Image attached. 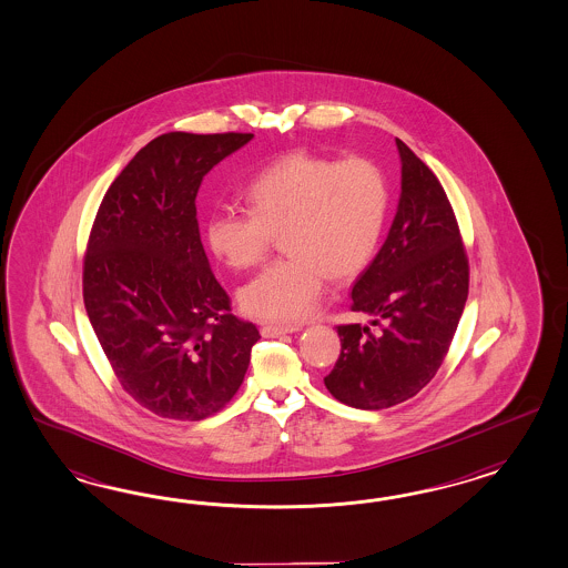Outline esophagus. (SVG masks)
<instances>
[{"mask_svg":"<svg viewBox=\"0 0 568 568\" xmlns=\"http://www.w3.org/2000/svg\"><path fill=\"white\" fill-rule=\"evenodd\" d=\"M295 331H300L297 324H264L261 328L262 337H281Z\"/></svg>","mask_w":568,"mask_h":568,"instance_id":"34e87169","label":"esophagus"}]
</instances>
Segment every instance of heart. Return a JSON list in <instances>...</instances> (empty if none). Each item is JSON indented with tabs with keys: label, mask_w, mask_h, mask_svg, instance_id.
Masks as SVG:
<instances>
[{
	"label": "heart",
	"mask_w": 568,
	"mask_h": 568,
	"mask_svg": "<svg viewBox=\"0 0 568 568\" xmlns=\"http://www.w3.org/2000/svg\"><path fill=\"white\" fill-rule=\"evenodd\" d=\"M245 211L221 209L206 221V242L233 271L258 266L273 237L285 258L240 292L247 314L293 323L310 316L328 275L362 273L383 237L388 185L383 169L364 156L338 161L295 151L261 169L244 192Z\"/></svg>",
	"instance_id": "b5f03b06"
}]
</instances>
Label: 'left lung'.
I'll list each match as a JSON object with an SVG mask.
<instances>
[{"mask_svg":"<svg viewBox=\"0 0 568 568\" xmlns=\"http://www.w3.org/2000/svg\"><path fill=\"white\" fill-rule=\"evenodd\" d=\"M400 200L381 252L357 276L352 312L338 324L341 355L324 378L335 399L384 409L412 399L443 366L469 293V258L445 187L397 139Z\"/></svg>","mask_w":568,"mask_h":568,"instance_id":"8db88e82","label":"left lung"}]
</instances>
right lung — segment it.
Here are the masks:
<instances>
[{
	"label": "right lung",
	"mask_w": 568,
	"mask_h": 568,
	"mask_svg": "<svg viewBox=\"0 0 568 568\" xmlns=\"http://www.w3.org/2000/svg\"><path fill=\"white\" fill-rule=\"evenodd\" d=\"M254 134L169 132L123 168L82 261L94 335L123 390L154 415L199 422L244 383L256 324L231 314L200 242L202 178Z\"/></svg>",
	"instance_id": "1"
}]
</instances>
